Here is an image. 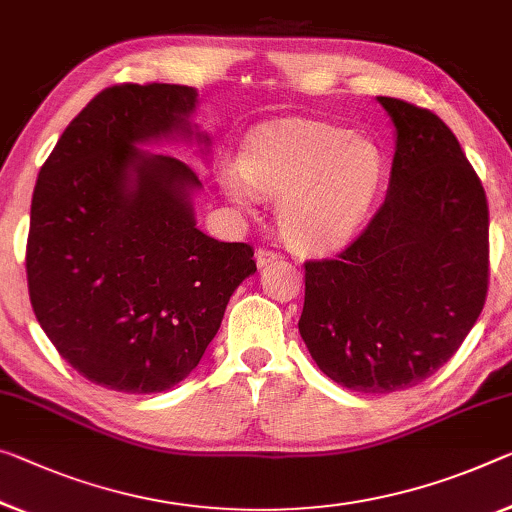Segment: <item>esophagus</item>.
I'll return each mask as SVG.
<instances>
[{"label":"esophagus","instance_id":"obj_1","mask_svg":"<svg viewBox=\"0 0 512 512\" xmlns=\"http://www.w3.org/2000/svg\"><path fill=\"white\" fill-rule=\"evenodd\" d=\"M281 254H277V251H272V249H265V247H261V249H256V263H258V267H265V265H270V263H274V261H281Z\"/></svg>","mask_w":512,"mask_h":512}]
</instances>
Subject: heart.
<instances>
[{"instance_id": "b5f03b06", "label": "heart", "mask_w": 512, "mask_h": 512, "mask_svg": "<svg viewBox=\"0 0 512 512\" xmlns=\"http://www.w3.org/2000/svg\"><path fill=\"white\" fill-rule=\"evenodd\" d=\"M219 190L251 208L258 194L277 199V222L288 245L325 254L348 245L377 199L384 157L373 141L334 125L288 119L247 137L238 162L215 171Z\"/></svg>"}]
</instances>
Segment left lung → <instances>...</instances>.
<instances>
[{
	"instance_id": "left-lung-1",
	"label": "left lung",
	"mask_w": 512,
	"mask_h": 512,
	"mask_svg": "<svg viewBox=\"0 0 512 512\" xmlns=\"http://www.w3.org/2000/svg\"><path fill=\"white\" fill-rule=\"evenodd\" d=\"M396 125L387 199L336 258L304 263L300 334L345 389L391 393L439 371L481 316L490 212L460 141L430 109L377 96Z\"/></svg>"
}]
</instances>
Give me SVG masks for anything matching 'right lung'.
I'll return each instance as SVG.
<instances>
[{"mask_svg":"<svg viewBox=\"0 0 512 512\" xmlns=\"http://www.w3.org/2000/svg\"><path fill=\"white\" fill-rule=\"evenodd\" d=\"M194 107L192 86H109L70 121L38 174L29 300L59 355L100 387L157 393L185 380L233 290L256 272L254 247L196 229L199 176L139 148L192 137Z\"/></svg>","mask_w":512,"mask_h":512,"instance_id":"add662e5","label":"right lung"}]
</instances>
